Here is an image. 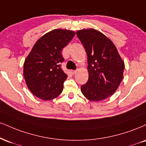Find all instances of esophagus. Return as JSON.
Masks as SVG:
<instances>
[{
  "mask_svg": "<svg viewBox=\"0 0 146 146\" xmlns=\"http://www.w3.org/2000/svg\"><path fill=\"white\" fill-rule=\"evenodd\" d=\"M71 73L73 75H74V74H75V73H77V70H71Z\"/></svg>",
  "mask_w": 146,
  "mask_h": 146,
  "instance_id": "34e87169",
  "label": "esophagus"
}]
</instances>
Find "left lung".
Instances as JSON below:
<instances>
[{
    "label": "left lung",
    "mask_w": 146,
    "mask_h": 146,
    "mask_svg": "<svg viewBox=\"0 0 146 146\" xmlns=\"http://www.w3.org/2000/svg\"><path fill=\"white\" fill-rule=\"evenodd\" d=\"M88 56V80L81 91L91 101L113 95L123 78L124 62L110 38L95 29L77 31Z\"/></svg>",
    "instance_id": "left-lung-1"
}]
</instances>
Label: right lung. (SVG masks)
<instances>
[{"instance_id": "right-lung-1", "label": "right lung", "mask_w": 146, "mask_h": 146, "mask_svg": "<svg viewBox=\"0 0 146 146\" xmlns=\"http://www.w3.org/2000/svg\"><path fill=\"white\" fill-rule=\"evenodd\" d=\"M74 31L54 29L35 43L24 61V76L31 92L44 101L57 97L67 78L60 66L61 52L75 36Z\"/></svg>"}]
</instances>
